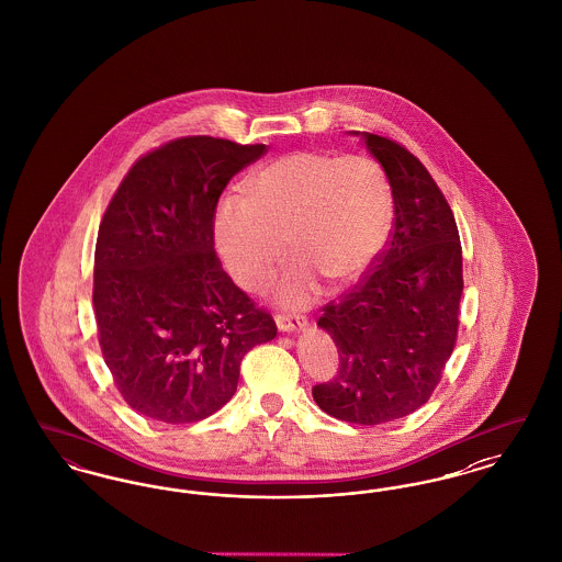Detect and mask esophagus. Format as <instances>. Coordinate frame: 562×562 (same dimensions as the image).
I'll return each mask as SVG.
<instances>
[{
    "label": "esophagus",
    "mask_w": 562,
    "mask_h": 562,
    "mask_svg": "<svg viewBox=\"0 0 562 562\" xmlns=\"http://www.w3.org/2000/svg\"><path fill=\"white\" fill-rule=\"evenodd\" d=\"M276 324L282 333H291V330H301L307 326V318L299 316V314H278Z\"/></svg>",
    "instance_id": "esophagus-1"
}]
</instances>
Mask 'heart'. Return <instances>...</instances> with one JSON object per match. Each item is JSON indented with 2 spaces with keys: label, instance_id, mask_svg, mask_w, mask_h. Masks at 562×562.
<instances>
[{
  "label": "heart",
  "instance_id": "1",
  "mask_svg": "<svg viewBox=\"0 0 562 562\" xmlns=\"http://www.w3.org/2000/svg\"><path fill=\"white\" fill-rule=\"evenodd\" d=\"M214 209V238L232 278L261 291L282 263L294 261L278 284L284 305H305L330 286H349L373 268L392 223L390 183L369 158L293 151L244 179Z\"/></svg>",
  "mask_w": 562,
  "mask_h": 562
}]
</instances>
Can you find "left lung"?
<instances>
[{
    "mask_svg": "<svg viewBox=\"0 0 562 562\" xmlns=\"http://www.w3.org/2000/svg\"><path fill=\"white\" fill-rule=\"evenodd\" d=\"M360 138L387 175L394 227L371 271L322 307L339 371L312 394L335 419L379 426L436 390L457 341L463 263L453 211L428 168L387 136Z\"/></svg>",
    "mask_w": 562,
    "mask_h": 562,
    "instance_id": "left-lung-1",
    "label": "left lung"
}]
</instances>
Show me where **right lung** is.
<instances>
[{"label":"right lung","mask_w":562,"mask_h":562,"mask_svg":"<svg viewBox=\"0 0 562 562\" xmlns=\"http://www.w3.org/2000/svg\"><path fill=\"white\" fill-rule=\"evenodd\" d=\"M266 145L181 136L134 161L103 214L92 305L113 383L161 424L211 417L238 387L241 358L278 328L221 268L214 209Z\"/></svg>","instance_id":"right-lung-1"}]
</instances>
